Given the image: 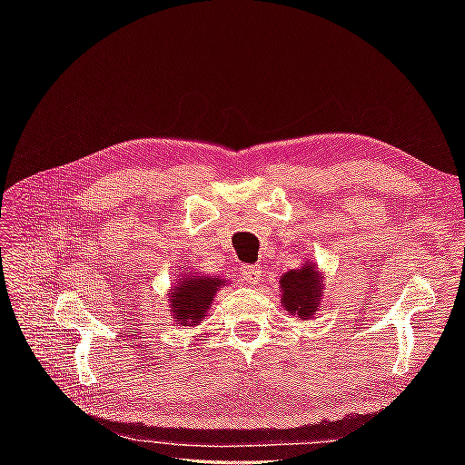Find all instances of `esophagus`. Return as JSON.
<instances>
[{
    "mask_svg": "<svg viewBox=\"0 0 465 465\" xmlns=\"http://www.w3.org/2000/svg\"><path fill=\"white\" fill-rule=\"evenodd\" d=\"M260 275H262V270L258 268V265H242L240 268V278L243 283H248V285L258 283Z\"/></svg>",
    "mask_w": 465,
    "mask_h": 465,
    "instance_id": "1",
    "label": "esophagus"
}]
</instances>
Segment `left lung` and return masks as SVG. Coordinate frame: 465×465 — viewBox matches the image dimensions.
<instances>
[{"label":"left lung","instance_id":"8db88e82","mask_svg":"<svg viewBox=\"0 0 465 465\" xmlns=\"http://www.w3.org/2000/svg\"><path fill=\"white\" fill-rule=\"evenodd\" d=\"M282 303L292 315L310 320L320 310L323 293V275L312 262L300 270H290L282 275Z\"/></svg>","mask_w":465,"mask_h":465}]
</instances>
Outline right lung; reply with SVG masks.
<instances>
[{
	"label": "right lung",
	"mask_w": 465,
	"mask_h": 465,
	"mask_svg": "<svg viewBox=\"0 0 465 465\" xmlns=\"http://www.w3.org/2000/svg\"><path fill=\"white\" fill-rule=\"evenodd\" d=\"M222 285H225L223 280L207 278V275L200 273L185 275L180 282H175L170 295L173 320L182 325L200 323L205 312L210 310L215 292L220 290Z\"/></svg>",
	"instance_id": "obj_1"
}]
</instances>
